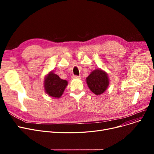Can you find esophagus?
<instances>
[{
  "label": "esophagus",
  "mask_w": 154,
  "mask_h": 154,
  "mask_svg": "<svg viewBox=\"0 0 154 154\" xmlns=\"http://www.w3.org/2000/svg\"><path fill=\"white\" fill-rule=\"evenodd\" d=\"M72 78H73V79H81V77H80V76H78V75H73Z\"/></svg>",
  "instance_id": "esophagus-1"
}]
</instances>
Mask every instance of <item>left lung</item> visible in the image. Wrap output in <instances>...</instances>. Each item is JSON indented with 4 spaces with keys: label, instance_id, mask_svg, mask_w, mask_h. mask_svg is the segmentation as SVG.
Wrapping results in <instances>:
<instances>
[{
    "label": "left lung",
    "instance_id": "8db88e82",
    "mask_svg": "<svg viewBox=\"0 0 154 154\" xmlns=\"http://www.w3.org/2000/svg\"><path fill=\"white\" fill-rule=\"evenodd\" d=\"M86 82L90 90L97 95L103 94L109 85L107 74L100 69L92 71L86 78Z\"/></svg>",
    "mask_w": 154,
    "mask_h": 154
}]
</instances>
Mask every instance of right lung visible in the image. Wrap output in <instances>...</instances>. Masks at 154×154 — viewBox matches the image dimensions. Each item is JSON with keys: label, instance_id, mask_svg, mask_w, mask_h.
Listing matches in <instances>:
<instances>
[{"label": "right lung", "instance_id": "obj_1", "mask_svg": "<svg viewBox=\"0 0 154 154\" xmlns=\"http://www.w3.org/2000/svg\"><path fill=\"white\" fill-rule=\"evenodd\" d=\"M68 82L67 80L61 79L53 71L48 73L44 80L45 92L49 96L55 98H60L63 94Z\"/></svg>", "mask_w": 154, "mask_h": 154}]
</instances>
